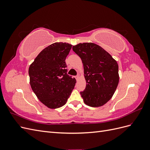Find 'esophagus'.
<instances>
[{
	"mask_svg": "<svg viewBox=\"0 0 150 150\" xmlns=\"http://www.w3.org/2000/svg\"><path fill=\"white\" fill-rule=\"evenodd\" d=\"M76 80H78L79 79V76L78 75L77 76H76Z\"/></svg>",
	"mask_w": 150,
	"mask_h": 150,
	"instance_id": "obj_1",
	"label": "esophagus"
}]
</instances>
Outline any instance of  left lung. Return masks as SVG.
Instances as JSON below:
<instances>
[{"label": "left lung", "instance_id": "8db88e82", "mask_svg": "<svg viewBox=\"0 0 150 150\" xmlns=\"http://www.w3.org/2000/svg\"><path fill=\"white\" fill-rule=\"evenodd\" d=\"M72 50L81 59L86 86L81 92L84 103L101 107L110 100L119 83L118 64L103 48L93 42L79 43Z\"/></svg>", "mask_w": 150, "mask_h": 150}]
</instances>
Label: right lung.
Segmentation results:
<instances>
[{
    "mask_svg": "<svg viewBox=\"0 0 150 150\" xmlns=\"http://www.w3.org/2000/svg\"><path fill=\"white\" fill-rule=\"evenodd\" d=\"M72 45L55 42L44 49L29 68L31 88L39 101L50 109L67 101L76 80L67 74L66 58Z\"/></svg>",
    "mask_w": 150,
    "mask_h": 150,
    "instance_id": "right-lung-1",
    "label": "right lung"
}]
</instances>
